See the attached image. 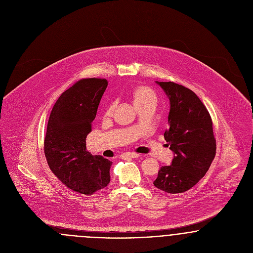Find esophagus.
Instances as JSON below:
<instances>
[{"label": "esophagus", "instance_id": "1", "mask_svg": "<svg viewBox=\"0 0 253 253\" xmlns=\"http://www.w3.org/2000/svg\"><path fill=\"white\" fill-rule=\"evenodd\" d=\"M140 155L139 154H136V153H133V152H127V153H124L122 155V158L123 159H126V158H131V159H136L138 158Z\"/></svg>", "mask_w": 253, "mask_h": 253}]
</instances>
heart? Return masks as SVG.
<instances>
[{
	"label": "heart",
	"mask_w": 253,
	"mask_h": 253,
	"mask_svg": "<svg viewBox=\"0 0 253 253\" xmlns=\"http://www.w3.org/2000/svg\"><path fill=\"white\" fill-rule=\"evenodd\" d=\"M131 98L136 108L140 106H145V105L155 106L157 103V96L155 92L150 87L144 86V85H138L134 87L131 92ZM114 108H115V104L111 103L105 111V116H110L113 113Z\"/></svg>",
	"instance_id": "obj_1"
}]
</instances>
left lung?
I'll list each match as a JSON object with an SVG mask.
<instances>
[{
  "label": "left lung",
  "mask_w": 253,
  "mask_h": 253,
  "mask_svg": "<svg viewBox=\"0 0 253 253\" xmlns=\"http://www.w3.org/2000/svg\"><path fill=\"white\" fill-rule=\"evenodd\" d=\"M156 84L169 100V127L164 136L173 159L160 169L153 184L169 194L183 193L205 176L215 157L212 122L194 91L172 82Z\"/></svg>",
  "instance_id": "8db88e82"
}]
</instances>
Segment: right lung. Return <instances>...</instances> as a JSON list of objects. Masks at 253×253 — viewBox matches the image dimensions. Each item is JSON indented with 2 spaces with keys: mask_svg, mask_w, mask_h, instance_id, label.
Masks as SVG:
<instances>
[{
  "mask_svg": "<svg viewBox=\"0 0 253 253\" xmlns=\"http://www.w3.org/2000/svg\"><path fill=\"white\" fill-rule=\"evenodd\" d=\"M108 85L104 79H84L64 91L51 110L44 155L51 171L75 192L92 195L110 182L112 162L92 156L85 139Z\"/></svg>",
  "mask_w": 253,
  "mask_h": 253,
  "instance_id": "1",
  "label": "right lung"
}]
</instances>
